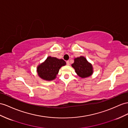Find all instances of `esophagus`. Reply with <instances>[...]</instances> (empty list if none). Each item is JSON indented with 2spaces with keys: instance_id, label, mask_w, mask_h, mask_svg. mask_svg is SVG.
<instances>
[{
  "instance_id": "obj_1",
  "label": "esophagus",
  "mask_w": 128,
  "mask_h": 128,
  "mask_svg": "<svg viewBox=\"0 0 128 128\" xmlns=\"http://www.w3.org/2000/svg\"><path fill=\"white\" fill-rule=\"evenodd\" d=\"M66 64H67L68 65H70L69 61H68V60H67V61H66Z\"/></svg>"
}]
</instances>
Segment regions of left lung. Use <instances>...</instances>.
I'll return each mask as SVG.
<instances>
[{
	"mask_svg": "<svg viewBox=\"0 0 128 128\" xmlns=\"http://www.w3.org/2000/svg\"><path fill=\"white\" fill-rule=\"evenodd\" d=\"M78 76L84 78L89 77L94 72L92 65L86 57L80 56L74 59V63L71 64Z\"/></svg>",
	"mask_w": 128,
	"mask_h": 128,
	"instance_id": "8db88e82",
	"label": "left lung"
}]
</instances>
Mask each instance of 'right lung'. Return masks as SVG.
<instances>
[{"mask_svg":"<svg viewBox=\"0 0 128 128\" xmlns=\"http://www.w3.org/2000/svg\"><path fill=\"white\" fill-rule=\"evenodd\" d=\"M65 65L66 62L62 59L48 56L44 62L38 65L37 72L42 80L51 81L57 77L60 68Z\"/></svg>","mask_w":128,"mask_h":128,"instance_id":"add662e5","label":"right lung"}]
</instances>
